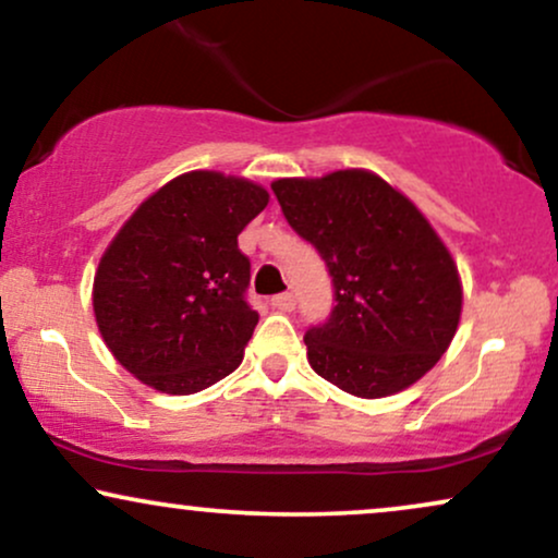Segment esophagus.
<instances>
[{
	"label": "esophagus",
	"instance_id": "1",
	"mask_svg": "<svg viewBox=\"0 0 558 558\" xmlns=\"http://www.w3.org/2000/svg\"><path fill=\"white\" fill-rule=\"evenodd\" d=\"M271 305L281 313H290V311H294V294L292 292L277 294V298H271Z\"/></svg>",
	"mask_w": 558,
	"mask_h": 558
}]
</instances>
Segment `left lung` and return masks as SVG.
Returning <instances> with one entry per match:
<instances>
[{"mask_svg": "<svg viewBox=\"0 0 558 558\" xmlns=\"http://www.w3.org/2000/svg\"><path fill=\"white\" fill-rule=\"evenodd\" d=\"M271 189L333 277L331 318L305 333L311 367L356 398L393 396L422 380L463 311L458 266L429 219L362 168L279 178Z\"/></svg>", "mask_w": 558, "mask_h": 558, "instance_id": "left-lung-1", "label": "left lung"}]
</instances>
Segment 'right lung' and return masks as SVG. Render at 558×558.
Instances as JSON below:
<instances>
[{
  "label": "right lung",
  "instance_id": "obj_1",
  "mask_svg": "<svg viewBox=\"0 0 558 558\" xmlns=\"http://www.w3.org/2000/svg\"><path fill=\"white\" fill-rule=\"evenodd\" d=\"M268 204L247 178L191 170L136 206L93 281L98 331L136 380L191 396L238 369L258 313L238 235Z\"/></svg>",
  "mask_w": 558,
  "mask_h": 558
}]
</instances>
